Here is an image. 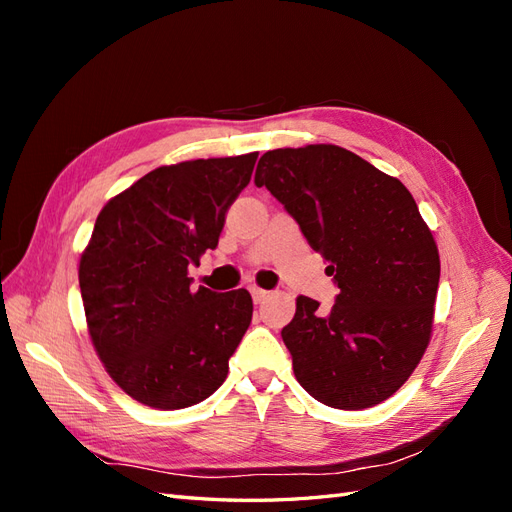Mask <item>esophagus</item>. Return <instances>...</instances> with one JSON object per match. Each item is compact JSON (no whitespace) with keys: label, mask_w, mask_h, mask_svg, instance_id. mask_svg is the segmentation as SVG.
I'll return each mask as SVG.
<instances>
[{"label":"esophagus","mask_w":512,"mask_h":512,"mask_svg":"<svg viewBox=\"0 0 512 512\" xmlns=\"http://www.w3.org/2000/svg\"><path fill=\"white\" fill-rule=\"evenodd\" d=\"M250 292H252V299H254V303H262V301H265V299L269 297V292H267V290H262V288H258V286H254Z\"/></svg>","instance_id":"34e87169"}]
</instances>
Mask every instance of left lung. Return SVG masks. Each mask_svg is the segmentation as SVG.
Listing matches in <instances>:
<instances>
[{"mask_svg": "<svg viewBox=\"0 0 512 512\" xmlns=\"http://www.w3.org/2000/svg\"><path fill=\"white\" fill-rule=\"evenodd\" d=\"M254 181L299 222L339 288L329 314L297 297L282 329L294 376L339 410L389 399L429 346L440 282L438 245L412 194L337 145L267 151Z\"/></svg>", "mask_w": 512, "mask_h": 512, "instance_id": "obj_1", "label": "left lung"}]
</instances>
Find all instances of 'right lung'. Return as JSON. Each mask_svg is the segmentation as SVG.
<instances>
[{"label": "right lung", "mask_w": 512, "mask_h": 512, "mask_svg": "<svg viewBox=\"0 0 512 512\" xmlns=\"http://www.w3.org/2000/svg\"><path fill=\"white\" fill-rule=\"evenodd\" d=\"M258 151L160 166L113 196L81 254L87 331L104 369L138 404L181 410L213 395L252 322L245 288H190Z\"/></svg>", "instance_id": "add662e5"}]
</instances>
